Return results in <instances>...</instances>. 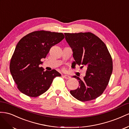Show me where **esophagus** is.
<instances>
[{
	"mask_svg": "<svg viewBox=\"0 0 129 129\" xmlns=\"http://www.w3.org/2000/svg\"><path fill=\"white\" fill-rule=\"evenodd\" d=\"M63 77H64V78L66 79H70L71 78L70 76H69V75H65L63 76Z\"/></svg>",
	"mask_w": 129,
	"mask_h": 129,
	"instance_id": "34e87169",
	"label": "esophagus"
}]
</instances>
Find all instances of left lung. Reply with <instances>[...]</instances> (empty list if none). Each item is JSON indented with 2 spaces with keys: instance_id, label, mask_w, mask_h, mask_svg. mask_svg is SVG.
I'll return each instance as SVG.
<instances>
[{
  "instance_id": "8db88e82",
  "label": "left lung",
  "mask_w": 129,
  "mask_h": 129,
  "mask_svg": "<svg viewBox=\"0 0 129 129\" xmlns=\"http://www.w3.org/2000/svg\"><path fill=\"white\" fill-rule=\"evenodd\" d=\"M65 39L73 51L76 65L87 67L83 79L76 76L79 87L71 90L70 93L78 101L86 102L97 98L103 93L108 85L113 69L112 59L106 45L91 32L65 33Z\"/></svg>"
}]
</instances>
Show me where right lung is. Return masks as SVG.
Instances as JSON below:
<instances>
[{"label": "right lung", "mask_w": 129, "mask_h": 129, "mask_svg": "<svg viewBox=\"0 0 129 129\" xmlns=\"http://www.w3.org/2000/svg\"><path fill=\"white\" fill-rule=\"evenodd\" d=\"M64 38L62 33L37 31L22 38L17 44L10 70L17 88L29 97H36L49 89L53 79L61 75L56 70L44 71L40 65L51 47Z\"/></svg>", "instance_id": "right-lung-1"}]
</instances>
